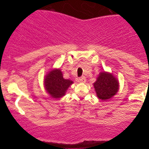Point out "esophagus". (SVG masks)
I'll return each instance as SVG.
<instances>
[{"label":"esophagus","mask_w":149,"mask_h":149,"mask_svg":"<svg viewBox=\"0 0 149 149\" xmlns=\"http://www.w3.org/2000/svg\"><path fill=\"white\" fill-rule=\"evenodd\" d=\"M78 81L79 82V83H85V81H86V79H85V77H81V78H79L78 79Z\"/></svg>","instance_id":"34e87169"}]
</instances>
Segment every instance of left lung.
Masks as SVG:
<instances>
[{
  "label": "left lung",
  "instance_id": "8db88e82",
  "mask_svg": "<svg viewBox=\"0 0 149 149\" xmlns=\"http://www.w3.org/2000/svg\"><path fill=\"white\" fill-rule=\"evenodd\" d=\"M97 97L100 100H107L112 98L119 90V82L112 73L102 71L93 83Z\"/></svg>",
  "mask_w": 149,
  "mask_h": 149
}]
</instances>
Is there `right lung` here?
Returning a JSON list of instances; mask_svg holds the SVG:
<instances>
[{
  "label": "right lung",
  "instance_id": "obj_1",
  "mask_svg": "<svg viewBox=\"0 0 149 149\" xmlns=\"http://www.w3.org/2000/svg\"><path fill=\"white\" fill-rule=\"evenodd\" d=\"M73 83L72 80L65 79L60 69H52L44 78V88L46 92L54 99H60L66 95L68 89Z\"/></svg>",
  "mask_w": 149,
  "mask_h": 149
}]
</instances>
